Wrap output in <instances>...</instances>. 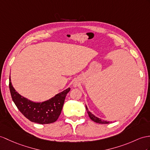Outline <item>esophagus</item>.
<instances>
[{"label":"esophagus","mask_w":150,"mask_h":150,"mask_svg":"<svg viewBox=\"0 0 150 150\" xmlns=\"http://www.w3.org/2000/svg\"><path fill=\"white\" fill-rule=\"evenodd\" d=\"M74 86H78V83H76H76H74Z\"/></svg>","instance_id":"34e87169"}]
</instances>
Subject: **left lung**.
<instances>
[{"instance_id":"1","label":"left lung","mask_w":150,"mask_h":150,"mask_svg":"<svg viewBox=\"0 0 150 150\" xmlns=\"http://www.w3.org/2000/svg\"><path fill=\"white\" fill-rule=\"evenodd\" d=\"M86 109L87 111V112L88 114V116L92 120V121H93L94 122L96 123H100V124H107V123H111L112 122H107V121H104V120H102L101 119L98 118L97 117H96V116H94L92 112H90L89 111H88V109L87 108L86 105Z\"/></svg>"}]
</instances>
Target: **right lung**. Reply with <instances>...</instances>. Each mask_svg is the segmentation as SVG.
Masks as SVG:
<instances>
[{"mask_svg":"<svg viewBox=\"0 0 150 150\" xmlns=\"http://www.w3.org/2000/svg\"><path fill=\"white\" fill-rule=\"evenodd\" d=\"M9 86L12 99L19 111L30 122L39 124H49L57 121L62 110L65 98L71 90L68 88L48 100L36 103L16 92L10 78Z\"/></svg>","mask_w":150,"mask_h":150,"instance_id":"obj_1","label":"right lung"}]
</instances>
